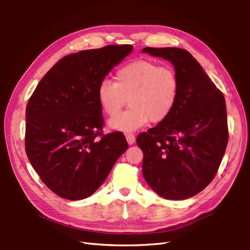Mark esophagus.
<instances>
[{
    "instance_id": "1",
    "label": "esophagus",
    "mask_w": 250,
    "mask_h": 250,
    "mask_svg": "<svg viewBox=\"0 0 250 250\" xmlns=\"http://www.w3.org/2000/svg\"><path fill=\"white\" fill-rule=\"evenodd\" d=\"M125 138H126V141L129 145H133V144H135L136 137L133 134H125Z\"/></svg>"
}]
</instances>
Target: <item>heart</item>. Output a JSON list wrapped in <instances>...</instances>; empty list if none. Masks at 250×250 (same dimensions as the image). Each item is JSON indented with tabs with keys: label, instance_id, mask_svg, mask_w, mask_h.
<instances>
[{
	"label": "heart",
	"instance_id": "1",
	"mask_svg": "<svg viewBox=\"0 0 250 250\" xmlns=\"http://www.w3.org/2000/svg\"><path fill=\"white\" fill-rule=\"evenodd\" d=\"M115 83L103 80L97 100L104 113L111 116L127 102L129 107L110 118V128L132 133L149 121L160 123L172 111L178 97L179 80L171 67L148 61L129 62L115 74Z\"/></svg>",
	"mask_w": 250,
	"mask_h": 250
}]
</instances>
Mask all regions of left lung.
Here are the masks:
<instances>
[{
    "label": "left lung",
    "instance_id": "1",
    "mask_svg": "<svg viewBox=\"0 0 250 250\" xmlns=\"http://www.w3.org/2000/svg\"><path fill=\"white\" fill-rule=\"evenodd\" d=\"M142 52L173 64L179 80L175 106L164 121L142 133L143 175L167 200H186L211 182L228 143L226 103L221 91L189 52L145 47Z\"/></svg>",
    "mask_w": 250,
    "mask_h": 250
}]
</instances>
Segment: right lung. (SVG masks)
Wrapping results in <instances>:
<instances>
[{"mask_svg":"<svg viewBox=\"0 0 250 250\" xmlns=\"http://www.w3.org/2000/svg\"><path fill=\"white\" fill-rule=\"evenodd\" d=\"M132 50L129 44L107 45L63 57L27 103L26 154L44 185L63 199L93 194L128 147L121 132L101 135L97 88Z\"/></svg>","mask_w":250,"mask_h":250,"instance_id":"add662e5","label":"right lung"}]
</instances>
